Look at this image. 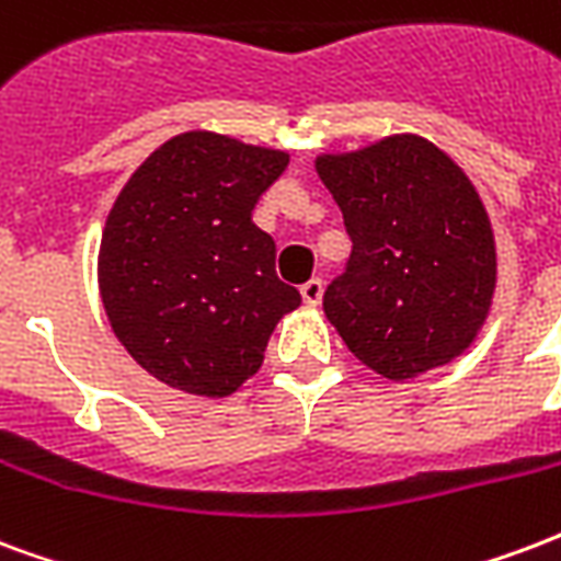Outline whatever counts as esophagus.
I'll return each mask as SVG.
<instances>
[{
    "label": "esophagus",
    "mask_w": 561,
    "mask_h": 561,
    "mask_svg": "<svg viewBox=\"0 0 561 561\" xmlns=\"http://www.w3.org/2000/svg\"><path fill=\"white\" fill-rule=\"evenodd\" d=\"M322 293H325V286H322L319 277H313V280H307V284L301 286V298H305L307 307L319 305V301H322Z\"/></svg>",
    "instance_id": "1"
}]
</instances>
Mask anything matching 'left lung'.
Wrapping results in <instances>:
<instances>
[{
  "label": "left lung",
  "mask_w": 561,
  "mask_h": 561,
  "mask_svg": "<svg viewBox=\"0 0 561 561\" xmlns=\"http://www.w3.org/2000/svg\"><path fill=\"white\" fill-rule=\"evenodd\" d=\"M316 171L352 239L322 298L348 352L390 381L461 355L496 284L491 221L465 171L416 136L319 156Z\"/></svg>",
  "instance_id": "left-lung-1"
}]
</instances>
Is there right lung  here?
I'll use <instances>...</instances> for the list:
<instances>
[{"label": "right lung", "instance_id": "add662e5", "mask_svg": "<svg viewBox=\"0 0 561 561\" xmlns=\"http://www.w3.org/2000/svg\"><path fill=\"white\" fill-rule=\"evenodd\" d=\"M286 165L280 150L183 133L117 195L100 296L126 352L168 387L230 396L260 369L280 316L301 305L277 280L272 236L251 221Z\"/></svg>", "mask_w": 561, "mask_h": 561}]
</instances>
